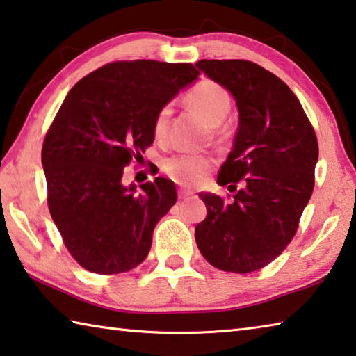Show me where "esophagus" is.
<instances>
[{
  "mask_svg": "<svg viewBox=\"0 0 356 356\" xmlns=\"http://www.w3.org/2000/svg\"><path fill=\"white\" fill-rule=\"evenodd\" d=\"M193 196V193L190 191V190H184V188H180L179 190V200H190V197Z\"/></svg>",
  "mask_w": 356,
  "mask_h": 356,
  "instance_id": "34e87169",
  "label": "esophagus"
}]
</instances>
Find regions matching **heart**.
<instances>
[{
    "mask_svg": "<svg viewBox=\"0 0 356 356\" xmlns=\"http://www.w3.org/2000/svg\"><path fill=\"white\" fill-rule=\"evenodd\" d=\"M186 102L200 111L209 124H220L231 110V97L218 83L202 80L186 92ZM171 108L165 105L155 114L152 131L156 141L163 143L168 135ZM215 159L204 152H179L163 161V171L172 180L182 185H196L212 170Z\"/></svg>",
    "mask_w": 356,
    "mask_h": 356,
    "instance_id": "1",
    "label": "heart"
}]
</instances>
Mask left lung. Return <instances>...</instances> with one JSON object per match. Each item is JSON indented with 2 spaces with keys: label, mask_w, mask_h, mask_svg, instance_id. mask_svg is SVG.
<instances>
[{
  "label": "left lung",
  "mask_w": 356,
  "mask_h": 356,
  "mask_svg": "<svg viewBox=\"0 0 356 356\" xmlns=\"http://www.w3.org/2000/svg\"><path fill=\"white\" fill-rule=\"evenodd\" d=\"M196 65L236 99L238 130L218 184L240 190L231 201L200 193L207 216L195 238L213 267L251 273L278 257L297 232L314 190L317 136L297 95L272 72L245 59Z\"/></svg>",
  "instance_id": "8db88e82"
}]
</instances>
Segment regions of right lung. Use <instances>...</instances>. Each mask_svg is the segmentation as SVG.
Segmentation results:
<instances>
[{
  "instance_id": "obj_1",
  "label": "right lung",
  "mask_w": 356,
  "mask_h": 356,
  "mask_svg": "<svg viewBox=\"0 0 356 356\" xmlns=\"http://www.w3.org/2000/svg\"><path fill=\"white\" fill-rule=\"evenodd\" d=\"M200 72L188 63L116 61L70 89L42 146L48 210L65 248L92 273H124L147 257L174 182L124 186V168L154 143L155 114Z\"/></svg>"
}]
</instances>
